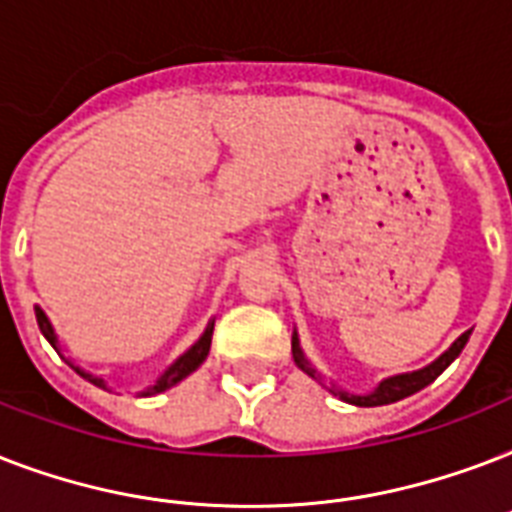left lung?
Masks as SVG:
<instances>
[{
	"instance_id": "8db88e82",
	"label": "left lung",
	"mask_w": 512,
	"mask_h": 512,
	"mask_svg": "<svg viewBox=\"0 0 512 512\" xmlns=\"http://www.w3.org/2000/svg\"><path fill=\"white\" fill-rule=\"evenodd\" d=\"M468 337H470V329L465 332V335L457 337V340L452 342V348L446 350V353H441V356H438L433 364L422 366V369H417V372L393 374V377H388V380H382L380 385L372 390V393L353 396V393H345V390H335V385H332V393H335V396H340L342 401H348V404H356V406H382V404H393V401H401V398L412 396V393H417V390H422L425 385H430V382L436 380L438 374L444 372L446 366L452 364L454 358L460 356L462 348H465V342H468ZM292 356H295V364L300 366V369H303L308 377L319 380V372L313 369L311 361L305 358L303 348H300V337H297V332L292 335Z\"/></svg>"
}]
</instances>
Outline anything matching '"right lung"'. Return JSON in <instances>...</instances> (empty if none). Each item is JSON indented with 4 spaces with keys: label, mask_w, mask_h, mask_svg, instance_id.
<instances>
[{
    "label": "right lung",
    "mask_w": 512,
    "mask_h": 512,
    "mask_svg": "<svg viewBox=\"0 0 512 512\" xmlns=\"http://www.w3.org/2000/svg\"><path fill=\"white\" fill-rule=\"evenodd\" d=\"M34 311H36V324H39V329H42V335L47 337V342H50L52 348H55L60 353L58 335H55V329H52L50 319L44 316V311H42V308H39V305H36ZM212 329H215V321H209L207 329H204V335H201L199 340L193 342L191 348L185 350L183 356L177 358L175 364H172L170 369H167V372H164L162 377L156 380V385H151V388H148V390H143V396H156V393H162V390L172 388V385H177V382H180V380H185L188 374L196 372V369H199V366L204 364V358H207V353H209V345H212ZM60 356H63V353H60ZM66 361H68V358H66ZM68 364H71V361H68ZM71 366H74V364H71ZM74 369L79 374H82L84 380H90L92 385H98V388H106V382L100 380V377H95V374L84 372V369H79V366H74Z\"/></svg>",
    "instance_id": "obj_1"
}]
</instances>
